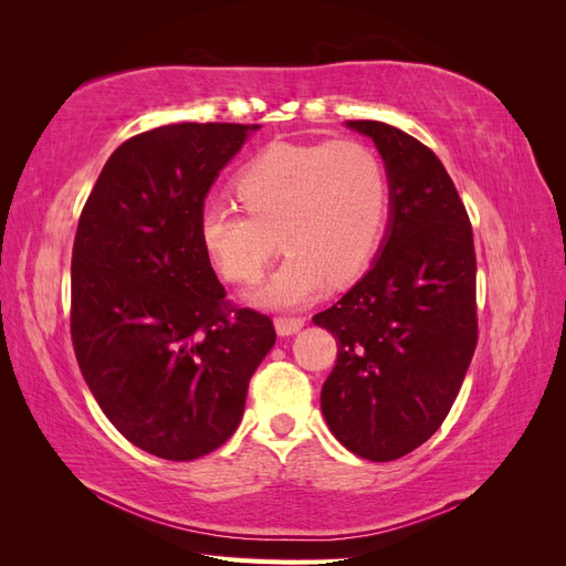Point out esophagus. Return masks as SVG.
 Listing matches in <instances>:
<instances>
[{
	"label": "esophagus",
	"instance_id": "1",
	"mask_svg": "<svg viewBox=\"0 0 566 566\" xmlns=\"http://www.w3.org/2000/svg\"><path fill=\"white\" fill-rule=\"evenodd\" d=\"M304 325L302 316H279L276 318V333L279 335H295Z\"/></svg>",
	"mask_w": 566,
	"mask_h": 566
}]
</instances>
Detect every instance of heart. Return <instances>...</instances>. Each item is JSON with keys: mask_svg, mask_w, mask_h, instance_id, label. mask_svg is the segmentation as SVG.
Masks as SVG:
<instances>
[{"mask_svg": "<svg viewBox=\"0 0 566 566\" xmlns=\"http://www.w3.org/2000/svg\"><path fill=\"white\" fill-rule=\"evenodd\" d=\"M241 208L208 200L198 238L231 283H254L281 245L287 254L256 293L276 310L300 306L333 281L358 276L378 250L389 208L382 158L354 139L273 144L235 177Z\"/></svg>", "mask_w": 566, "mask_h": 566, "instance_id": "1", "label": "heart"}]
</instances>
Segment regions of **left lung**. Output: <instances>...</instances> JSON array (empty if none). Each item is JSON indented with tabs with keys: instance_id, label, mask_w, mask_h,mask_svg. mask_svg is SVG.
<instances>
[{
	"instance_id": "8db88e82",
	"label": "left lung",
	"mask_w": 566,
	"mask_h": 566,
	"mask_svg": "<svg viewBox=\"0 0 566 566\" xmlns=\"http://www.w3.org/2000/svg\"><path fill=\"white\" fill-rule=\"evenodd\" d=\"M387 167L391 217L366 276L314 323L337 339L321 410L342 447L373 462L430 439L476 347V256L465 205L434 153L375 119H349Z\"/></svg>"
}]
</instances>
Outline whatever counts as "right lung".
I'll list each match as a JSON object with an SVG mask.
<instances>
[{
  "instance_id": "right-lung-1",
  "label": "right lung",
  "mask_w": 566,
  "mask_h": 566,
  "mask_svg": "<svg viewBox=\"0 0 566 566\" xmlns=\"http://www.w3.org/2000/svg\"><path fill=\"white\" fill-rule=\"evenodd\" d=\"M260 125L179 123L119 146L84 202L73 245L71 335L84 382L134 447L165 460L219 449L276 342L238 310L205 254L210 186Z\"/></svg>"
}]
</instances>
